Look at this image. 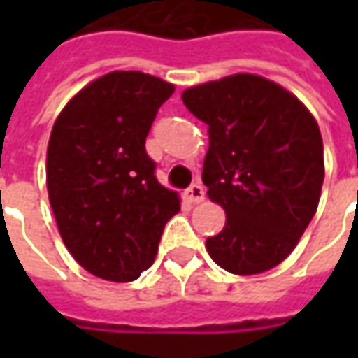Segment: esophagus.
<instances>
[{"label": "esophagus", "mask_w": 358, "mask_h": 358, "mask_svg": "<svg viewBox=\"0 0 358 358\" xmlns=\"http://www.w3.org/2000/svg\"><path fill=\"white\" fill-rule=\"evenodd\" d=\"M186 197L192 203H201L205 199V189H203L201 184H192L186 189Z\"/></svg>", "instance_id": "34e87169"}]
</instances>
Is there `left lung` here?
Returning a JSON list of instances; mask_svg holds the SVG:
<instances>
[{
  "mask_svg": "<svg viewBox=\"0 0 358 358\" xmlns=\"http://www.w3.org/2000/svg\"><path fill=\"white\" fill-rule=\"evenodd\" d=\"M182 101L209 126L203 184L226 210L207 238L213 261L249 276L274 268L313 220L324 182L322 136L287 90L257 74L187 88Z\"/></svg>",
  "mask_w": 358,
  "mask_h": 358,
  "instance_id": "8db88e82",
  "label": "left lung"
}]
</instances>
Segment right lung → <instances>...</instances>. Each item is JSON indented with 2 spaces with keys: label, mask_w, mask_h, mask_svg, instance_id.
Listing matches in <instances>:
<instances>
[{
  "label": "right lung",
  "mask_w": 358,
  "mask_h": 358,
  "mask_svg": "<svg viewBox=\"0 0 358 358\" xmlns=\"http://www.w3.org/2000/svg\"><path fill=\"white\" fill-rule=\"evenodd\" d=\"M174 86L115 71L74 95L48 143V194L59 234L82 268L132 282L155 261L178 194L159 184L145 151L157 110Z\"/></svg>",
  "instance_id": "add662e5"
}]
</instances>
